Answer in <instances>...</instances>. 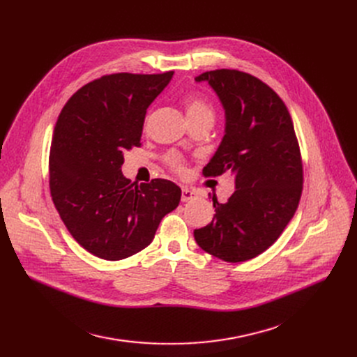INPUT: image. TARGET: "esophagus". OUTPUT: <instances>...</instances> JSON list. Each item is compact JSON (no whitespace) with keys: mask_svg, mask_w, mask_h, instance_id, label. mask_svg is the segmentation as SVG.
Returning <instances> with one entry per match:
<instances>
[{"mask_svg":"<svg viewBox=\"0 0 357 357\" xmlns=\"http://www.w3.org/2000/svg\"><path fill=\"white\" fill-rule=\"evenodd\" d=\"M197 197V192L194 190H190V188H182V195H181V201L182 202H186L190 201L192 198Z\"/></svg>","mask_w":357,"mask_h":357,"instance_id":"obj_1","label":"esophagus"}]
</instances>
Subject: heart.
I'll return each mask as SVG.
<instances>
[{
  "mask_svg": "<svg viewBox=\"0 0 357 357\" xmlns=\"http://www.w3.org/2000/svg\"><path fill=\"white\" fill-rule=\"evenodd\" d=\"M185 108H186V116H188L190 121L197 120V119H202V117H210L214 119V108L213 105L202 98L201 96H190L188 98L185 100ZM165 163L167 165L169 169H172L174 172L176 174H183L185 172V162L183 158L176 153V152H171L165 156Z\"/></svg>",
  "mask_w": 357,
  "mask_h": 357,
  "instance_id": "1",
  "label": "heart"
}]
</instances>
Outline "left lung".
Instances as JSON below:
<instances>
[{"instance_id":"1","label":"left lung","mask_w":357,"mask_h":357,"mask_svg":"<svg viewBox=\"0 0 357 357\" xmlns=\"http://www.w3.org/2000/svg\"><path fill=\"white\" fill-rule=\"evenodd\" d=\"M226 109V135L205 178L236 175V191L213 221L194 231L198 246L231 264L268 250L294 217L303 194V158L285 102L264 81L237 69L204 72Z\"/></svg>"}]
</instances>
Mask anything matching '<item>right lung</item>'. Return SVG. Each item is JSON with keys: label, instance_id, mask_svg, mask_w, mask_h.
<instances>
[{"label": "right lung", "instance_id": "add662e5", "mask_svg": "<svg viewBox=\"0 0 357 357\" xmlns=\"http://www.w3.org/2000/svg\"><path fill=\"white\" fill-rule=\"evenodd\" d=\"M174 72L111 73L79 88L53 130L49 186L72 237L93 256L121 260L147 248L181 201L171 181L131 182L124 152L140 147L147 107Z\"/></svg>", "mask_w": 357, "mask_h": 357}]
</instances>
